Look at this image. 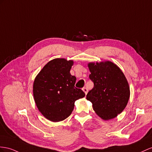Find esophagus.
Here are the masks:
<instances>
[{"label":"esophagus","instance_id":"esophagus-1","mask_svg":"<svg viewBox=\"0 0 152 152\" xmlns=\"http://www.w3.org/2000/svg\"><path fill=\"white\" fill-rule=\"evenodd\" d=\"M82 90H83V91L85 92V94H87V92H88V89H87L86 87H83V88H82Z\"/></svg>","mask_w":152,"mask_h":152}]
</instances>
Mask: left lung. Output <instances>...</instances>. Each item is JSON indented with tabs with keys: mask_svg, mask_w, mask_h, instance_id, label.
Here are the masks:
<instances>
[{
	"mask_svg": "<svg viewBox=\"0 0 152 152\" xmlns=\"http://www.w3.org/2000/svg\"><path fill=\"white\" fill-rule=\"evenodd\" d=\"M88 67L94 87L87 94L96 114L103 120L115 118L126 107L130 87L118 65L110 61L90 62Z\"/></svg>",
	"mask_w": 152,
	"mask_h": 152,
	"instance_id": "left-lung-1",
	"label": "left lung"
}]
</instances>
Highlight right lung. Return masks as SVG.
I'll use <instances>...</instances> for the list:
<instances>
[{"label": "right lung", "instance_id": "1", "mask_svg": "<svg viewBox=\"0 0 152 152\" xmlns=\"http://www.w3.org/2000/svg\"><path fill=\"white\" fill-rule=\"evenodd\" d=\"M73 60L55 58L41 70L33 83V96L38 110L46 119L59 122L71 114L77 99L85 94L75 87L76 77L70 71Z\"/></svg>", "mask_w": 152, "mask_h": 152}]
</instances>
